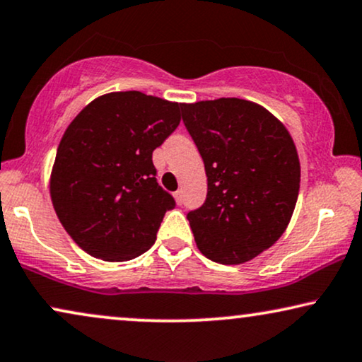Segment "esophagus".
I'll use <instances>...</instances> for the list:
<instances>
[{"label":"esophagus","instance_id":"34e87169","mask_svg":"<svg viewBox=\"0 0 362 362\" xmlns=\"http://www.w3.org/2000/svg\"><path fill=\"white\" fill-rule=\"evenodd\" d=\"M175 198H176V201H177V204H182V191H181V189H177V191L175 192Z\"/></svg>","mask_w":362,"mask_h":362}]
</instances>
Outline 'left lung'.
<instances>
[{"instance_id":"obj_1","label":"left lung","mask_w":362,"mask_h":362,"mask_svg":"<svg viewBox=\"0 0 362 362\" xmlns=\"http://www.w3.org/2000/svg\"><path fill=\"white\" fill-rule=\"evenodd\" d=\"M182 123L203 158L208 194L187 213L199 251L241 264L281 238L301 182L294 141L256 103L221 98L182 105Z\"/></svg>"}]
</instances>
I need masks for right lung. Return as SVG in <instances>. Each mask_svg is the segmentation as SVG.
<instances>
[{"label":"right lung","instance_id":"right-lung-1","mask_svg":"<svg viewBox=\"0 0 362 362\" xmlns=\"http://www.w3.org/2000/svg\"><path fill=\"white\" fill-rule=\"evenodd\" d=\"M182 105L139 91L96 98L64 131L51 175L58 219L81 250L129 261L156 241L176 201L158 185L153 151L181 121Z\"/></svg>","mask_w":362,"mask_h":362}]
</instances>
